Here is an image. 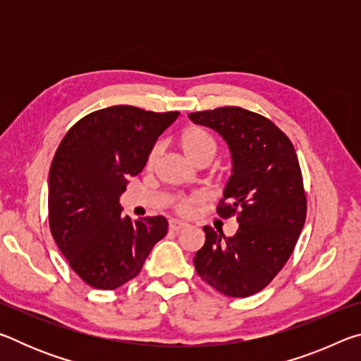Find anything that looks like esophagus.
<instances>
[{"mask_svg":"<svg viewBox=\"0 0 361 361\" xmlns=\"http://www.w3.org/2000/svg\"><path fill=\"white\" fill-rule=\"evenodd\" d=\"M185 228H188V224L183 223V221H178V219H170V221H169V229L170 231L178 232V231L185 229Z\"/></svg>","mask_w":361,"mask_h":361,"instance_id":"34e87169","label":"esophagus"}]
</instances>
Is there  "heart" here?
I'll list each match as a JSON object with an SVG mask.
<instances>
[{
    "label": "heart",
    "instance_id": "1",
    "mask_svg": "<svg viewBox=\"0 0 361 361\" xmlns=\"http://www.w3.org/2000/svg\"><path fill=\"white\" fill-rule=\"evenodd\" d=\"M180 148L185 152V156L192 164L197 166L199 162L212 161L218 151V143L212 133L207 132L202 127L191 126L186 127L180 135ZM159 154H161V146L154 145L146 154L145 166L146 169H152L156 166ZM200 200L199 195H189V197H175L170 199V207L180 215H188L192 210V207Z\"/></svg>",
    "mask_w": 361,
    "mask_h": 361
}]
</instances>
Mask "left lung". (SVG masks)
<instances>
[{
    "label": "left lung",
    "instance_id": "1",
    "mask_svg": "<svg viewBox=\"0 0 361 361\" xmlns=\"http://www.w3.org/2000/svg\"><path fill=\"white\" fill-rule=\"evenodd\" d=\"M189 119L229 145L232 175L216 213L239 221L232 237L204 226L195 271L226 296H252L282 271L305 221L307 199L295 146L272 121L240 106L191 113Z\"/></svg>",
    "mask_w": 361,
    "mask_h": 361
}]
</instances>
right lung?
<instances>
[{"label": "right lung", "mask_w": 361, "mask_h": 361, "mask_svg": "<svg viewBox=\"0 0 361 361\" xmlns=\"http://www.w3.org/2000/svg\"><path fill=\"white\" fill-rule=\"evenodd\" d=\"M178 111L118 105L79 119L49 172V228L70 267L92 288L116 290L137 277L167 219L122 215L119 195L145 166L157 137Z\"/></svg>", "instance_id": "right-lung-1"}]
</instances>
